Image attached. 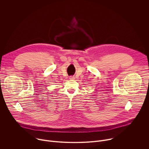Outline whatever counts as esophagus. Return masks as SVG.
Instances as JSON below:
<instances>
[{
  "instance_id": "esophagus-1",
  "label": "esophagus",
  "mask_w": 149,
  "mask_h": 149,
  "mask_svg": "<svg viewBox=\"0 0 149 149\" xmlns=\"http://www.w3.org/2000/svg\"><path fill=\"white\" fill-rule=\"evenodd\" d=\"M74 78H75V77L74 76H70V79H74Z\"/></svg>"
}]
</instances>
